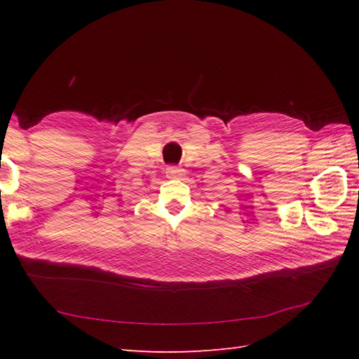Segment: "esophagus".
Instances as JSON below:
<instances>
[{
    "label": "esophagus",
    "instance_id": "1",
    "mask_svg": "<svg viewBox=\"0 0 359 359\" xmlns=\"http://www.w3.org/2000/svg\"><path fill=\"white\" fill-rule=\"evenodd\" d=\"M166 177L168 179H184L185 170H182L179 166H168L166 168Z\"/></svg>",
    "mask_w": 359,
    "mask_h": 359
}]
</instances>
